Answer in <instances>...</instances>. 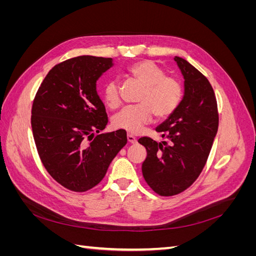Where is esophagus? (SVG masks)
Segmentation results:
<instances>
[{
	"mask_svg": "<svg viewBox=\"0 0 256 256\" xmlns=\"http://www.w3.org/2000/svg\"><path fill=\"white\" fill-rule=\"evenodd\" d=\"M127 140H128L129 143H132V144H136V141H138L136 138L134 136H132V134H128L127 136Z\"/></svg>",
	"mask_w": 256,
	"mask_h": 256,
	"instance_id": "34e87169",
	"label": "esophagus"
}]
</instances>
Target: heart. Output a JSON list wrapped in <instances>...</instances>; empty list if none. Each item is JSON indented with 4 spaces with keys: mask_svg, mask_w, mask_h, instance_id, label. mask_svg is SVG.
<instances>
[{
    "mask_svg": "<svg viewBox=\"0 0 256 256\" xmlns=\"http://www.w3.org/2000/svg\"><path fill=\"white\" fill-rule=\"evenodd\" d=\"M128 72L144 86L138 99L140 104L124 108L113 118V125L129 134H138L152 120V114L157 118L164 120L176 111L182 98V86L180 81L166 76L164 69L150 60L136 62L129 67ZM104 97L111 109L120 104L118 81L106 82Z\"/></svg>",
    "mask_w": 256,
    "mask_h": 256,
    "instance_id": "obj_1",
    "label": "heart"
}]
</instances>
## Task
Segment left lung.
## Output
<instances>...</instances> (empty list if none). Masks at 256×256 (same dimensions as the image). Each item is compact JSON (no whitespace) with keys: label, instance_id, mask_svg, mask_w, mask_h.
<instances>
[{"label":"left lung","instance_id":"left-lung-1","mask_svg":"<svg viewBox=\"0 0 256 256\" xmlns=\"http://www.w3.org/2000/svg\"><path fill=\"white\" fill-rule=\"evenodd\" d=\"M184 79V95L176 111L156 128L168 142L138 138L147 152L142 173L161 196L180 194L194 182L206 164L219 126L212 84L186 60L175 56Z\"/></svg>","mask_w":256,"mask_h":256}]
</instances>
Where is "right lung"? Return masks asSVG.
I'll list each match as a JSON object with an SVG mask.
<instances>
[{
    "instance_id": "obj_1",
    "label": "right lung",
    "mask_w": 256,
    "mask_h": 256,
    "mask_svg": "<svg viewBox=\"0 0 256 256\" xmlns=\"http://www.w3.org/2000/svg\"><path fill=\"white\" fill-rule=\"evenodd\" d=\"M112 65L111 58L66 60L46 76L34 98L30 125L38 154L53 180L70 191L97 186L127 143L122 129L94 136L108 124L96 82Z\"/></svg>"
}]
</instances>
